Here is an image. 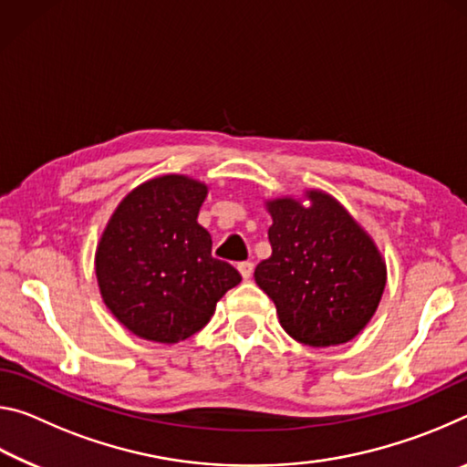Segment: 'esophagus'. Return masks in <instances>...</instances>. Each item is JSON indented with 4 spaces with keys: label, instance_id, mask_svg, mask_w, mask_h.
Here are the masks:
<instances>
[{
    "label": "esophagus",
    "instance_id": "34e87169",
    "mask_svg": "<svg viewBox=\"0 0 467 467\" xmlns=\"http://www.w3.org/2000/svg\"><path fill=\"white\" fill-rule=\"evenodd\" d=\"M239 272H241V275H243V280H249L251 275H253V264H251V262L239 264Z\"/></svg>",
    "mask_w": 467,
    "mask_h": 467
}]
</instances>
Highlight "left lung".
Listing matches in <instances>:
<instances>
[{
  "label": "left lung",
  "mask_w": 467,
  "mask_h": 467,
  "mask_svg": "<svg viewBox=\"0 0 467 467\" xmlns=\"http://www.w3.org/2000/svg\"><path fill=\"white\" fill-rule=\"evenodd\" d=\"M267 200L272 255L255 282L274 300L280 326L296 342H350L373 317L387 282L375 241L336 197L319 189Z\"/></svg>",
  "instance_id": "1"
}]
</instances>
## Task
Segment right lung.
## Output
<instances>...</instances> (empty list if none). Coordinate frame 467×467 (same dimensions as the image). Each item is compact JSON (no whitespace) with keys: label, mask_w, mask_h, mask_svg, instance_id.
Returning <instances> with one entry per match:
<instances>
[{"label":"right lung","mask_w":467,"mask_h":467,"mask_svg":"<svg viewBox=\"0 0 467 467\" xmlns=\"http://www.w3.org/2000/svg\"><path fill=\"white\" fill-rule=\"evenodd\" d=\"M205 195L208 185L192 177L150 179L123 197L100 236V296L138 337L187 339L241 282L231 264L212 257V236L197 224Z\"/></svg>","instance_id":"right-lung-1"}]
</instances>
